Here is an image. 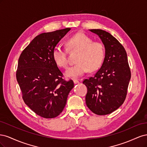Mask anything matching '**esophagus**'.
Listing matches in <instances>:
<instances>
[{
	"mask_svg": "<svg viewBox=\"0 0 147 147\" xmlns=\"http://www.w3.org/2000/svg\"><path fill=\"white\" fill-rule=\"evenodd\" d=\"M73 80H74V82L75 84H78V83H80V81L77 79H74Z\"/></svg>",
	"mask_w": 147,
	"mask_h": 147,
	"instance_id": "1",
	"label": "esophagus"
}]
</instances>
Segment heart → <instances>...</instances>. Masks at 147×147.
I'll use <instances>...</instances> for the list:
<instances>
[{
  "mask_svg": "<svg viewBox=\"0 0 147 147\" xmlns=\"http://www.w3.org/2000/svg\"><path fill=\"white\" fill-rule=\"evenodd\" d=\"M67 45L70 50L79 51L76 61L65 72L67 77H79L90 70L91 72L98 69L105 57V47L100 42H93L92 39L82 32L77 33L69 38ZM53 58L57 66L67 68L69 61L65 49L56 46L53 50Z\"/></svg>",
  "mask_w": 147,
  "mask_h": 147,
  "instance_id": "1",
  "label": "heart"
}]
</instances>
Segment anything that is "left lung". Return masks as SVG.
Returning <instances> with one entry per match:
<instances>
[{"label": "left lung", "instance_id": "obj_1", "mask_svg": "<svg viewBox=\"0 0 147 147\" xmlns=\"http://www.w3.org/2000/svg\"><path fill=\"white\" fill-rule=\"evenodd\" d=\"M90 30L101 39L105 55L100 69L83 82L88 90L86 104L96 115H108L118 109L125 100L131 70L125 49L117 38L103 30Z\"/></svg>", "mask_w": 147, "mask_h": 147}]
</instances>
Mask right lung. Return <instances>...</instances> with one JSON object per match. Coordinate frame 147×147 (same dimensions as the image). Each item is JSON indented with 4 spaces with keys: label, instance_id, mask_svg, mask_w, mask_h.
<instances>
[{
    "label": "right lung",
    "instance_id": "add662e5",
    "mask_svg": "<svg viewBox=\"0 0 147 147\" xmlns=\"http://www.w3.org/2000/svg\"><path fill=\"white\" fill-rule=\"evenodd\" d=\"M70 28L42 33L35 37L21 53L16 80L25 104L45 118L58 116L65 107L72 80L65 81L53 58V50Z\"/></svg>",
    "mask_w": 147,
    "mask_h": 147
}]
</instances>
